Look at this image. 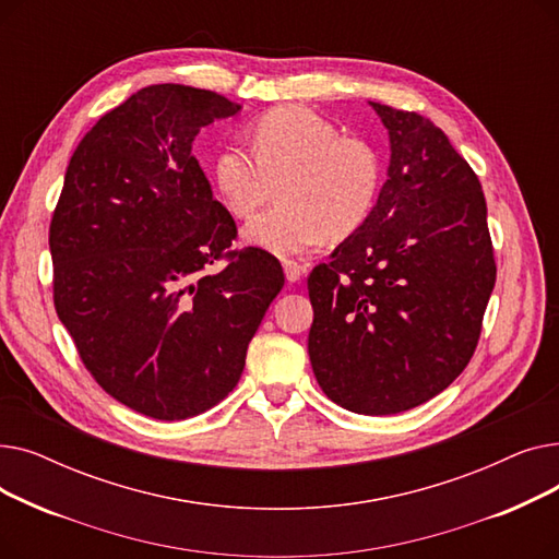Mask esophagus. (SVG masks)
Listing matches in <instances>:
<instances>
[{
    "label": "esophagus",
    "mask_w": 559,
    "mask_h": 559,
    "mask_svg": "<svg viewBox=\"0 0 559 559\" xmlns=\"http://www.w3.org/2000/svg\"><path fill=\"white\" fill-rule=\"evenodd\" d=\"M283 270H285V278L289 283H299L306 276V264H299L297 260H283Z\"/></svg>",
    "instance_id": "34e87169"
}]
</instances>
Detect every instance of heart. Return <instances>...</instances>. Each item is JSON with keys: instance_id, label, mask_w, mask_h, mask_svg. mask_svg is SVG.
Instances as JSON below:
<instances>
[{"instance_id": "obj_1", "label": "heart", "mask_w": 559, "mask_h": 559, "mask_svg": "<svg viewBox=\"0 0 559 559\" xmlns=\"http://www.w3.org/2000/svg\"><path fill=\"white\" fill-rule=\"evenodd\" d=\"M253 154L226 146L213 163L222 203L249 217L274 194L270 211L242 230L251 247L278 255L301 253L321 238L344 240L371 215L380 188L373 144L340 129L306 106H281L251 127Z\"/></svg>"}]
</instances>
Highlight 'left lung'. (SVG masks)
<instances>
[{
    "label": "left lung",
    "instance_id": "left-lung-1",
    "mask_svg": "<svg viewBox=\"0 0 559 559\" xmlns=\"http://www.w3.org/2000/svg\"><path fill=\"white\" fill-rule=\"evenodd\" d=\"M390 133L367 222L308 276L319 388L358 415L444 392L472 360L496 262L476 171L426 117L371 102Z\"/></svg>",
    "mask_w": 559,
    "mask_h": 559
}]
</instances>
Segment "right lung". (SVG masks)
Segmentation results:
<instances>
[{
    "label": "right lung",
    "instance_id": "right-lung-1",
    "mask_svg": "<svg viewBox=\"0 0 559 559\" xmlns=\"http://www.w3.org/2000/svg\"><path fill=\"white\" fill-rule=\"evenodd\" d=\"M238 112L211 91L146 85L83 135L56 203V314L102 390L144 417L226 399L285 283L267 251H228L238 228L192 156L203 127Z\"/></svg>",
    "mask_w": 559,
    "mask_h": 559
}]
</instances>
